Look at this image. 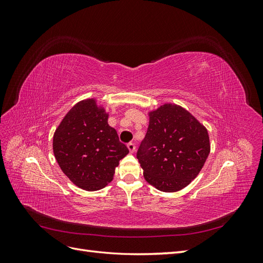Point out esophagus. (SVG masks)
<instances>
[{
  "label": "esophagus",
  "mask_w": 263,
  "mask_h": 263,
  "mask_svg": "<svg viewBox=\"0 0 263 263\" xmlns=\"http://www.w3.org/2000/svg\"><path fill=\"white\" fill-rule=\"evenodd\" d=\"M127 148H128L130 154H134L135 150H136V146H135V144H133V142H129V144L127 145Z\"/></svg>",
  "instance_id": "esophagus-1"
}]
</instances>
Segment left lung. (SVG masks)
I'll return each mask as SVG.
<instances>
[{"label":"left lung","instance_id":"obj_1","mask_svg":"<svg viewBox=\"0 0 263 263\" xmlns=\"http://www.w3.org/2000/svg\"><path fill=\"white\" fill-rule=\"evenodd\" d=\"M149 125L137 153L144 178L162 192H177L200 173L211 144L206 127L189 110L164 103L149 110Z\"/></svg>","mask_w":263,"mask_h":263}]
</instances>
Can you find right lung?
<instances>
[{
    "mask_svg": "<svg viewBox=\"0 0 263 263\" xmlns=\"http://www.w3.org/2000/svg\"><path fill=\"white\" fill-rule=\"evenodd\" d=\"M108 115L97 99L82 100L53 134L52 150L60 169L85 191H98L112 182L119 160L129 153L108 125Z\"/></svg>",
    "mask_w": 263,
    "mask_h": 263,
    "instance_id": "obj_1",
    "label": "right lung"
}]
</instances>
